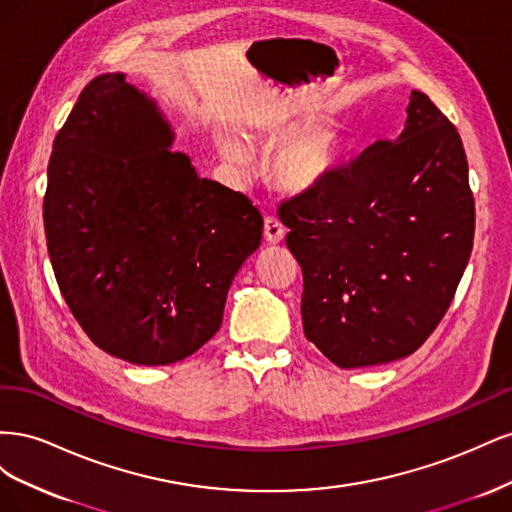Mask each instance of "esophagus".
Returning a JSON list of instances; mask_svg holds the SVG:
<instances>
[{
	"label": "esophagus",
	"mask_w": 512,
	"mask_h": 512,
	"mask_svg": "<svg viewBox=\"0 0 512 512\" xmlns=\"http://www.w3.org/2000/svg\"><path fill=\"white\" fill-rule=\"evenodd\" d=\"M284 232H286L284 224L277 220L273 213L267 215V218H265V239H267V243H273V245L280 243L284 239Z\"/></svg>",
	"instance_id": "esophagus-1"
}]
</instances>
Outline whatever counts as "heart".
I'll use <instances>...</instances> for the list:
<instances>
[{"label":"heart","mask_w":512,"mask_h":512,"mask_svg":"<svg viewBox=\"0 0 512 512\" xmlns=\"http://www.w3.org/2000/svg\"><path fill=\"white\" fill-rule=\"evenodd\" d=\"M222 156L232 164L247 162V149L232 136L222 138ZM335 164V138L331 134H303L286 143L273 160V177L292 192L312 190Z\"/></svg>","instance_id":"obj_1"}]
</instances>
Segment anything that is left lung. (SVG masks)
Segmentation results:
<instances>
[{
    "instance_id": "left-lung-1",
    "label": "left lung",
    "mask_w": 512,
    "mask_h": 512,
    "mask_svg": "<svg viewBox=\"0 0 512 512\" xmlns=\"http://www.w3.org/2000/svg\"><path fill=\"white\" fill-rule=\"evenodd\" d=\"M303 271V333L342 369L416 352L451 305L474 243L461 136L412 91L397 141H376L280 205Z\"/></svg>"
}]
</instances>
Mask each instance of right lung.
I'll return each mask as SVG.
<instances>
[{
    "instance_id": "obj_1",
    "label": "right lung",
    "mask_w": 512,
    "mask_h": 512,
    "mask_svg": "<svg viewBox=\"0 0 512 512\" xmlns=\"http://www.w3.org/2000/svg\"><path fill=\"white\" fill-rule=\"evenodd\" d=\"M126 74H102L55 136L44 232L61 294L100 350L188 359L218 333L228 288L262 239L252 200L200 179Z\"/></svg>"
}]
</instances>
